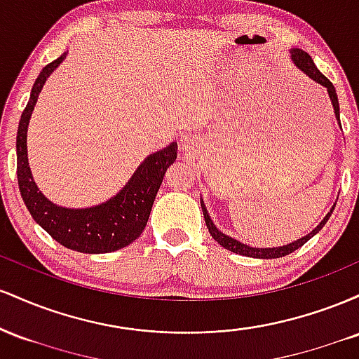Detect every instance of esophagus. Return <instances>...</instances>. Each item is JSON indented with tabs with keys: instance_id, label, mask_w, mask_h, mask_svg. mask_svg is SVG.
<instances>
[{
	"instance_id": "obj_1",
	"label": "esophagus",
	"mask_w": 359,
	"mask_h": 359,
	"mask_svg": "<svg viewBox=\"0 0 359 359\" xmlns=\"http://www.w3.org/2000/svg\"><path fill=\"white\" fill-rule=\"evenodd\" d=\"M180 142H182V145H184V143H185V140H180Z\"/></svg>"
}]
</instances>
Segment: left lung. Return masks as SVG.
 Masks as SVG:
<instances>
[{
    "label": "left lung",
    "instance_id": "1",
    "mask_svg": "<svg viewBox=\"0 0 359 359\" xmlns=\"http://www.w3.org/2000/svg\"><path fill=\"white\" fill-rule=\"evenodd\" d=\"M292 53V60H294V64L297 65V67L306 74L307 77H311L312 81H316L317 84L324 86L325 89H327V94H329V100H331V104L332 108H334V114H336V119L339 121V102H337V94H336V89L334 86H332V82L327 79V77L324 76V74L319 72V69L316 67V64L312 62L311 55H309L307 52L300 50V48H292L290 50ZM341 125V123H339ZM201 208H203V212H204V219H205V226H208L209 233H211V236L216 240L222 248L233 251V253H240V255H245V257H251V258H280V257H285V255H290L292 251L299 250L300 246L306 245V243L311 240L314 234H317L323 229V226L327 222L329 217H331L332 211H334V205H332V209L325 214V217L323 221H320V224L317 226L316 229H312L311 233L307 234V236L300 238L297 241H292L290 245H285V246H278V248H253V246H248L245 245V243L234 240L231 236H226L224 233H221L219 229L214 226V222L211 219V216H209L208 209H205L204 205V201H201Z\"/></svg>",
    "mask_w": 359,
    "mask_h": 359
}]
</instances>
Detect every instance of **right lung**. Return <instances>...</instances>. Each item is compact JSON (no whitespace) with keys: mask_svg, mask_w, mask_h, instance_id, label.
I'll return each instance as SVG.
<instances>
[{"mask_svg":"<svg viewBox=\"0 0 359 359\" xmlns=\"http://www.w3.org/2000/svg\"><path fill=\"white\" fill-rule=\"evenodd\" d=\"M64 57L65 53L42 69L20 119L16 133L20 194L32 217L62 246L81 253H111L133 243L145 229L163 175L177 158V143L147 156L125 187L106 203L88 209H69L50 203L32 177L27 156V130L45 81L59 67Z\"/></svg>","mask_w":359,"mask_h":359,"instance_id":"1","label":"right lung"}]
</instances>
